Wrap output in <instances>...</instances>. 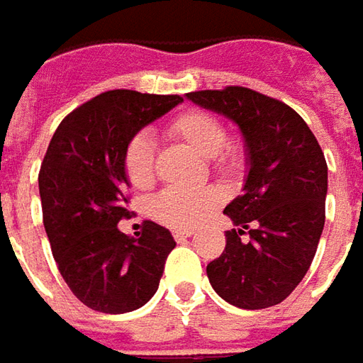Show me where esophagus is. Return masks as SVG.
Listing matches in <instances>:
<instances>
[{
	"instance_id": "obj_1",
	"label": "esophagus",
	"mask_w": 363,
	"mask_h": 363,
	"mask_svg": "<svg viewBox=\"0 0 363 363\" xmlns=\"http://www.w3.org/2000/svg\"><path fill=\"white\" fill-rule=\"evenodd\" d=\"M194 231H191V229H184V231H172V237L181 243V241H184V239H189V237H193Z\"/></svg>"
}]
</instances>
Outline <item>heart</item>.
<instances>
[{
  "label": "heart",
  "instance_id": "obj_1",
  "mask_svg": "<svg viewBox=\"0 0 363 363\" xmlns=\"http://www.w3.org/2000/svg\"><path fill=\"white\" fill-rule=\"evenodd\" d=\"M169 132L194 152L206 157L223 177H237L245 169V150L239 143H227L225 126L205 110H186L169 124ZM122 169L134 189H146L155 181V143L148 134H136L126 143ZM220 193L213 186L181 191L167 189L150 203L152 217L172 229H193L219 206Z\"/></svg>",
  "mask_w": 363,
  "mask_h": 363
}]
</instances>
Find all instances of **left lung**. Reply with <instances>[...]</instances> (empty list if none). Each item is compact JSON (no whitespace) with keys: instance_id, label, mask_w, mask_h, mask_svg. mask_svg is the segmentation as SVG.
<instances>
[{"instance_id":"obj_1","label":"left lung","mask_w":363,"mask_h":363,"mask_svg":"<svg viewBox=\"0 0 363 363\" xmlns=\"http://www.w3.org/2000/svg\"><path fill=\"white\" fill-rule=\"evenodd\" d=\"M186 98L241 128L249 167L243 194L223 211L235 229L225 231V251L206 265L208 281L235 307L277 306L306 277L323 231L321 146L294 108L255 90L227 86Z\"/></svg>"}]
</instances>
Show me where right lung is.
Instances as JSON below:
<instances>
[{
    "label": "right lung",
    "instance_id": "right-lung-1",
    "mask_svg": "<svg viewBox=\"0 0 363 363\" xmlns=\"http://www.w3.org/2000/svg\"><path fill=\"white\" fill-rule=\"evenodd\" d=\"M181 102L110 90L69 112L50 140L38 177L45 233L64 281L94 311H134L157 294L177 243L152 220L136 237L118 229L130 217L122 155L136 132Z\"/></svg>",
    "mask_w": 363,
    "mask_h": 363
}]
</instances>
